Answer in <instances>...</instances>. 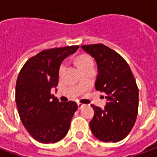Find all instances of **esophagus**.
Segmentation results:
<instances>
[{
	"label": "esophagus",
	"instance_id": "1",
	"mask_svg": "<svg viewBox=\"0 0 157 157\" xmlns=\"http://www.w3.org/2000/svg\"><path fill=\"white\" fill-rule=\"evenodd\" d=\"M77 105H78V109H82L84 106H85V104H83V103H81V102H78L77 103Z\"/></svg>",
	"mask_w": 157,
	"mask_h": 157
}]
</instances>
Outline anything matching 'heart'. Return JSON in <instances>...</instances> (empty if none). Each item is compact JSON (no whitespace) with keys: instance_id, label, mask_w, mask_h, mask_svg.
<instances>
[{"instance_id":"b5f03b06","label":"heart","mask_w":157,"mask_h":157,"mask_svg":"<svg viewBox=\"0 0 157 157\" xmlns=\"http://www.w3.org/2000/svg\"><path fill=\"white\" fill-rule=\"evenodd\" d=\"M77 63H78L79 67H81V66H83V65H89V64H93V61H92V59L91 57H89L87 55H83V56H81V57L78 59Z\"/></svg>"}]
</instances>
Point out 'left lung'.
I'll return each mask as SVG.
<instances>
[{
    "label": "left lung",
    "mask_w": 157,
    "mask_h": 157,
    "mask_svg": "<svg viewBox=\"0 0 157 157\" xmlns=\"http://www.w3.org/2000/svg\"><path fill=\"white\" fill-rule=\"evenodd\" d=\"M95 59L97 91L104 92L108 100L104 109L92 105L94 116L90 128L103 142H118L134 127L139 107V89L128 63L121 55L102 44L82 45Z\"/></svg>",
    "instance_id": "8db88e82"
}]
</instances>
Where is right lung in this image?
<instances>
[{
	"label": "right lung",
	"instance_id": "obj_1",
	"mask_svg": "<svg viewBox=\"0 0 157 157\" xmlns=\"http://www.w3.org/2000/svg\"><path fill=\"white\" fill-rule=\"evenodd\" d=\"M78 48L44 49L29 59L19 72L15 97L19 116L29 135L40 143H55L64 138L77 110L76 102H59L51 89L58 86L62 61Z\"/></svg>",
	"mask_w": 157,
	"mask_h": 157
}]
</instances>
